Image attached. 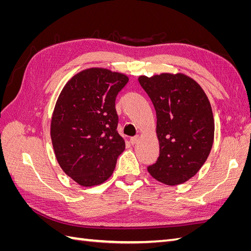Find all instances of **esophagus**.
I'll list each match as a JSON object with an SVG mask.
<instances>
[{"label":"esophagus","instance_id":"esophagus-1","mask_svg":"<svg viewBox=\"0 0 251 251\" xmlns=\"http://www.w3.org/2000/svg\"><path fill=\"white\" fill-rule=\"evenodd\" d=\"M130 141H131V143L134 146V144H136V143H137V142L139 141V136H134V137H132V138L130 139Z\"/></svg>","mask_w":251,"mask_h":251}]
</instances>
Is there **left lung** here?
I'll return each instance as SVG.
<instances>
[{
  "instance_id": "obj_1",
  "label": "left lung",
  "mask_w": 251,
  "mask_h": 251,
  "mask_svg": "<svg viewBox=\"0 0 251 251\" xmlns=\"http://www.w3.org/2000/svg\"><path fill=\"white\" fill-rule=\"evenodd\" d=\"M138 81L157 116L159 157L148 171L166 185L183 183L202 168L214 142L215 123L208 98L184 74L139 76Z\"/></svg>"
}]
</instances>
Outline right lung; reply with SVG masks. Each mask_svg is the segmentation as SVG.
Segmentation results:
<instances>
[{"label":"right lung","instance_id":"1","mask_svg":"<svg viewBox=\"0 0 251 251\" xmlns=\"http://www.w3.org/2000/svg\"><path fill=\"white\" fill-rule=\"evenodd\" d=\"M127 76L102 68L77 73L66 83L51 120V139L60 168L81 186L111 177L126 148L117 132L115 100Z\"/></svg>","mask_w":251,"mask_h":251}]
</instances>
